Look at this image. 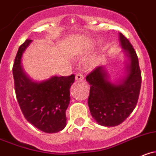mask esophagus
I'll return each mask as SVG.
<instances>
[{
	"instance_id": "obj_1",
	"label": "esophagus",
	"mask_w": 156,
	"mask_h": 156,
	"mask_svg": "<svg viewBox=\"0 0 156 156\" xmlns=\"http://www.w3.org/2000/svg\"><path fill=\"white\" fill-rule=\"evenodd\" d=\"M84 80V76L82 73L76 74V81H83Z\"/></svg>"
}]
</instances>
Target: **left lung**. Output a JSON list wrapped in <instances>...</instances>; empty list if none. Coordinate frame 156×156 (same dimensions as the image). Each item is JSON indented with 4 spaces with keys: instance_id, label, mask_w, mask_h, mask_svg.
<instances>
[{
    "instance_id": "8db88e82",
    "label": "left lung",
    "mask_w": 156,
    "mask_h": 156,
    "mask_svg": "<svg viewBox=\"0 0 156 156\" xmlns=\"http://www.w3.org/2000/svg\"><path fill=\"white\" fill-rule=\"evenodd\" d=\"M119 41L129 58L125 79L111 82L103 66L95 68L86 77L90 85V113L96 122L103 126H116L125 121L136 108L140 92L142 76L137 55L129 40L120 33Z\"/></svg>"
}]
</instances>
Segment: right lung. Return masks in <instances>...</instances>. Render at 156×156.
I'll return each mask as SVG.
<instances>
[{
    "label": "right lung",
    "mask_w": 156,
    "mask_h": 156,
    "mask_svg": "<svg viewBox=\"0 0 156 156\" xmlns=\"http://www.w3.org/2000/svg\"><path fill=\"white\" fill-rule=\"evenodd\" d=\"M31 42L26 40L20 46L13 66L17 102L26 119L34 126L47 133H58L66 125L69 89L75 76H55L42 82L33 81L21 66L22 55Z\"/></svg>",
    "instance_id": "1"
}]
</instances>
